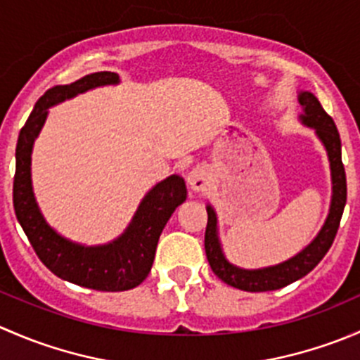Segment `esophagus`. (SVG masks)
Returning <instances> with one entry per match:
<instances>
[{
  "instance_id": "1",
  "label": "esophagus",
  "mask_w": 360,
  "mask_h": 360,
  "mask_svg": "<svg viewBox=\"0 0 360 360\" xmlns=\"http://www.w3.org/2000/svg\"><path fill=\"white\" fill-rule=\"evenodd\" d=\"M188 184L193 191H205L210 184V172L207 167L197 165L188 174Z\"/></svg>"
}]
</instances>
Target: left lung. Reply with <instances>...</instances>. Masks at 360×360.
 <instances>
[{"label":"left lung","mask_w":360,"mask_h":360,"mask_svg":"<svg viewBox=\"0 0 360 360\" xmlns=\"http://www.w3.org/2000/svg\"><path fill=\"white\" fill-rule=\"evenodd\" d=\"M303 112L300 120L303 125L315 130L319 139L324 144L331 165V181H333V197L329 214L326 217L324 226L317 233V237L310 242L301 252L292 256L291 259L278 263L275 266L257 268V270H245L231 264L224 257L221 249L219 237H217V217L216 210L207 205V228H205V254L209 259L210 268L214 274L231 288L242 289L248 292H264L275 291V289L285 288L292 282L300 281L307 274H310L322 257L326 256L333 240L336 237V231L340 228L341 216H343L345 203H347V176H345V167L341 162V139L338 129L331 116L324 111L317 97L311 92H300L297 96Z\"/></svg>","instance_id":"obj_1"}]
</instances>
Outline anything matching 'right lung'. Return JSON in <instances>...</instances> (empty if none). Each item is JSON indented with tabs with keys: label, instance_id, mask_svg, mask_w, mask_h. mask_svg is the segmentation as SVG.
Segmentation results:
<instances>
[{
	"label": "right lung",
	"instance_id": "right-lung-1",
	"mask_svg": "<svg viewBox=\"0 0 360 360\" xmlns=\"http://www.w3.org/2000/svg\"><path fill=\"white\" fill-rule=\"evenodd\" d=\"M118 82L116 72L101 71L83 76L71 85H57L46 90L20 129L13 177L15 216L41 263L63 281L106 292L129 291L148 277L160 233L176 207L186 200L184 179L176 174L163 179L148 191L127 230L116 240L86 248L60 237L39 212L31 184V153L50 106L96 86Z\"/></svg>",
	"mask_w": 360,
	"mask_h": 360
}]
</instances>
